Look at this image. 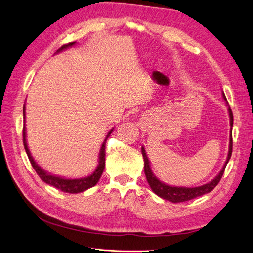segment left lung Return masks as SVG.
Returning a JSON list of instances; mask_svg holds the SVG:
<instances>
[{
    "mask_svg": "<svg viewBox=\"0 0 253 253\" xmlns=\"http://www.w3.org/2000/svg\"><path fill=\"white\" fill-rule=\"evenodd\" d=\"M223 99L225 100L226 106H228V110H229V115H230V125H231V134H230V144H229V154H228V157H226L225 160V164L223 165L221 171L219 172L218 175L213 178L211 182L204 184L202 186H199V187H174V186H170V185H167L163 182H160V180L154 175V173L151 169V165H150V160L147 158V155L145 153L144 147L142 146V155H143V159H144V173H145V176L147 179V183L150 185V187L152 188V190L157 194L158 197L163 198L165 200L170 201L172 203H179V202H185V201H189L191 199H194L197 197L200 196H203V194H206L211 192L215 187L218 185V183L220 182V179H221L222 175H223V172L224 169L226 167V164L229 163V160L231 158V155H232V147H233V140H232V127H233V113H232V110L229 107V103L228 100H226L225 96L223 94Z\"/></svg>",
    "mask_w": 253,
    "mask_h": 253,
    "instance_id": "8db88e82",
    "label": "left lung"
}]
</instances>
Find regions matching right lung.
<instances>
[{
	"label": "right lung",
	"instance_id": "right-lung-1",
	"mask_svg": "<svg viewBox=\"0 0 253 253\" xmlns=\"http://www.w3.org/2000/svg\"><path fill=\"white\" fill-rule=\"evenodd\" d=\"M75 43H76V42L67 43V44H64L63 47H61L59 50H57V52H61V51L65 50V49L73 47ZM23 119L25 121V107L24 106H23ZM112 131H113V129H111V130L109 131L106 139L103 140V142H102V145L100 147V152H99V163H98V166H97V168H96V170L92 174H90L89 176L82 177V178H75V179L64 178V177L52 175V174H50L44 170H42V168L35 163V160L33 159V157H32V155L30 153V150L28 147V143H27V138H25V135H27V134H25V126H23V145H24L25 152H27V154H28V157L30 159V163H31L32 167L34 168V170L38 174V176H40L44 183L50 185V186H53V187H55V188L60 189L64 192L78 193V192L85 191L88 188H92V187H94L97 183H98V180H99L101 174L103 172V169H105L106 141H107L109 135L112 133Z\"/></svg>",
	"mask_w": 253,
	"mask_h": 253
}]
</instances>
